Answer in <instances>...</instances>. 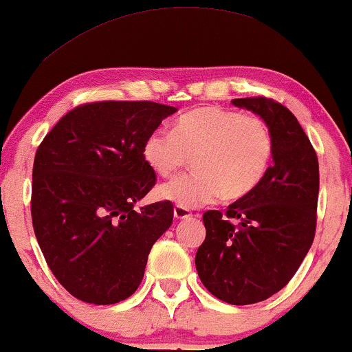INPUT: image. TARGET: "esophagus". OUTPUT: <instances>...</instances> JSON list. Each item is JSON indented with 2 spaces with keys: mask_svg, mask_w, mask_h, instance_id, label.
Returning a JSON list of instances; mask_svg holds the SVG:
<instances>
[{
  "mask_svg": "<svg viewBox=\"0 0 352 352\" xmlns=\"http://www.w3.org/2000/svg\"><path fill=\"white\" fill-rule=\"evenodd\" d=\"M173 212H175V217L179 221V219H188V217H192V212L189 209H184L181 208V206H175V209H173Z\"/></svg>",
  "mask_w": 352,
  "mask_h": 352,
  "instance_id": "esophagus-1",
  "label": "esophagus"
}]
</instances>
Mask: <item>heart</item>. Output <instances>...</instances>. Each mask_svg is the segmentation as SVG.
<instances>
[{"label": "heart", "mask_w": 352, "mask_h": 352, "mask_svg": "<svg viewBox=\"0 0 352 352\" xmlns=\"http://www.w3.org/2000/svg\"><path fill=\"white\" fill-rule=\"evenodd\" d=\"M275 151L270 126L257 115L197 107L173 122L171 133L155 130L143 143V160L161 177L175 176L192 156L194 173L160 188V197L184 209L237 201L257 189Z\"/></svg>", "instance_id": "1"}]
</instances>
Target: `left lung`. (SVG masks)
I'll list each match as a JSON object with an SVG mask.
<instances>
[{
    "label": "left lung",
    "mask_w": 352,
    "mask_h": 352,
    "mask_svg": "<svg viewBox=\"0 0 352 352\" xmlns=\"http://www.w3.org/2000/svg\"><path fill=\"white\" fill-rule=\"evenodd\" d=\"M262 117L275 138L274 163L249 196L202 216L206 239L196 254L202 285L230 305L270 298L293 278L316 232L320 166L295 115L267 97L234 98Z\"/></svg>",
    "instance_id": "8db88e82"
}]
</instances>
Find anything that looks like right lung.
Returning a JSON list of instances; mask_svg holds the SVG:
<instances>
[{
    "label": "right lung",
    "instance_id": "add662e5",
    "mask_svg": "<svg viewBox=\"0 0 352 352\" xmlns=\"http://www.w3.org/2000/svg\"><path fill=\"white\" fill-rule=\"evenodd\" d=\"M176 110L148 100L84 103L37 148L32 227L54 276L76 298L113 305L142 283L153 243L173 222L171 201L133 209L156 184L142 150Z\"/></svg>",
    "mask_w": 352,
    "mask_h": 352
}]
</instances>
